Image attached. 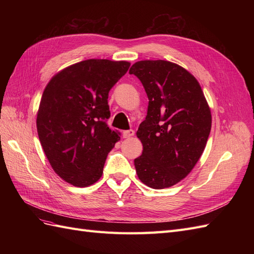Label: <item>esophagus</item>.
Returning a JSON list of instances; mask_svg holds the SVG:
<instances>
[{"instance_id":"obj_1","label":"esophagus","mask_w":254,"mask_h":254,"mask_svg":"<svg viewBox=\"0 0 254 254\" xmlns=\"http://www.w3.org/2000/svg\"><path fill=\"white\" fill-rule=\"evenodd\" d=\"M134 135V131L133 130H125V131H123V136L125 137V139H129V137H132Z\"/></svg>"}]
</instances>
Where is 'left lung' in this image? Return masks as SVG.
Listing matches in <instances>:
<instances>
[{"label":"left lung","instance_id":"obj_1","mask_svg":"<svg viewBox=\"0 0 254 254\" xmlns=\"http://www.w3.org/2000/svg\"><path fill=\"white\" fill-rule=\"evenodd\" d=\"M149 99L136 131L143 145L134 159L139 179L161 190L180 182L201 157L212 115L200 84L188 70L166 60H141L129 70Z\"/></svg>","mask_w":254,"mask_h":254}]
</instances>
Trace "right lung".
<instances>
[{
    "label": "right lung",
    "instance_id": "right-lung-1",
    "mask_svg": "<svg viewBox=\"0 0 254 254\" xmlns=\"http://www.w3.org/2000/svg\"><path fill=\"white\" fill-rule=\"evenodd\" d=\"M128 61L88 59L51 78L37 112V131L49 162L61 179L86 188L103 175L121 137L107 125L110 89L126 74Z\"/></svg>",
    "mask_w": 254,
    "mask_h": 254
}]
</instances>
